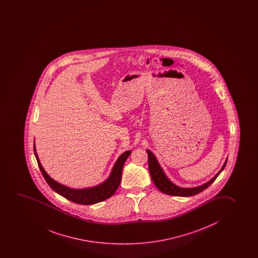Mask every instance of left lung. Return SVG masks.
I'll use <instances>...</instances> for the list:
<instances>
[{"label": "left lung", "instance_id": "1", "mask_svg": "<svg viewBox=\"0 0 258 258\" xmlns=\"http://www.w3.org/2000/svg\"><path fill=\"white\" fill-rule=\"evenodd\" d=\"M147 153H148L150 174L152 176L153 183L156 185L158 189L162 191L163 194L172 195V196L188 197V196H192V195H198L200 192H202V190L207 189L215 180L217 179V176H219L221 172L224 170V167L227 163V161H225L223 168H221L220 171L218 172L212 179L209 181L208 183H204L203 185L195 187V188H181V187L176 186L174 183H171L168 179V177L165 176L164 172L158 163L156 157L153 155V153H151L148 150H147Z\"/></svg>", "mask_w": 258, "mask_h": 258}]
</instances>
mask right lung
<instances>
[{
    "mask_svg": "<svg viewBox=\"0 0 258 258\" xmlns=\"http://www.w3.org/2000/svg\"><path fill=\"white\" fill-rule=\"evenodd\" d=\"M34 151L35 157L37 160L38 166L41 169V174L43 175V177L50 188L57 192L58 195L68 199L69 201L77 203V204H82V205H91V204H95L97 202H104L105 200L110 198L111 196L115 194V191L120 183V181H121V172H122L124 163L131 153V151H127L119 156L118 161L113 167L111 176L108 179L105 181V183H102L100 185L93 187V188H89V189H84V190H75V189H70L68 187L63 186L62 184L56 183V181H54L51 177H49V175L46 173L44 168H42L41 162L39 161L34 144Z\"/></svg>",
    "mask_w": 258,
    "mask_h": 258,
    "instance_id": "right-lung-1",
    "label": "right lung"
}]
</instances>
